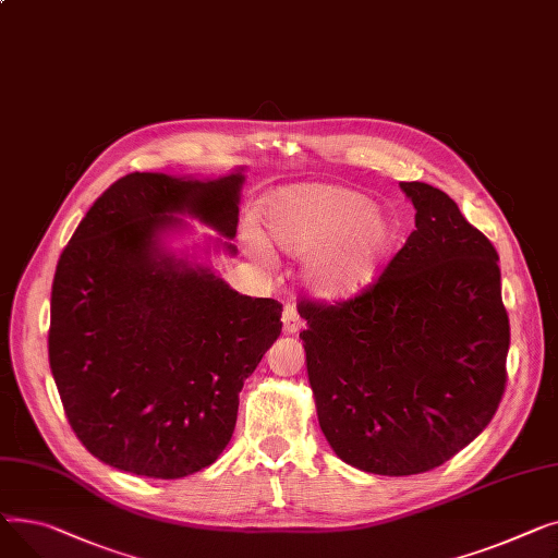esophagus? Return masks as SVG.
I'll return each instance as SVG.
<instances>
[{"instance_id": "34e87169", "label": "esophagus", "mask_w": 558, "mask_h": 558, "mask_svg": "<svg viewBox=\"0 0 558 558\" xmlns=\"http://www.w3.org/2000/svg\"><path fill=\"white\" fill-rule=\"evenodd\" d=\"M281 322H283V333H288V336L304 329V319H302V315L298 313V308H294L292 304H286Z\"/></svg>"}]
</instances>
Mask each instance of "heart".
Masks as SVG:
<instances>
[{
    "label": "heart",
    "mask_w": 558,
    "mask_h": 558,
    "mask_svg": "<svg viewBox=\"0 0 558 558\" xmlns=\"http://www.w3.org/2000/svg\"><path fill=\"white\" fill-rule=\"evenodd\" d=\"M270 241L290 256H304L302 277L315 298L347 302L372 288L401 239L395 214L376 209L369 195L338 184H294L264 203ZM250 252L270 260L264 241Z\"/></svg>",
    "instance_id": "obj_1"
}]
</instances>
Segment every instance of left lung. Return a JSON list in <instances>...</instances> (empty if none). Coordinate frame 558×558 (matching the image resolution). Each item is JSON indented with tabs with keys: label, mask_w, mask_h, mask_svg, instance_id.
I'll return each instance as SVG.
<instances>
[{
	"label": "left lung",
	"mask_w": 558,
	"mask_h": 558,
	"mask_svg": "<svg viewBox=\"0 0 558 558\" xmlns=\"http://www.w3.org/2000/svg\"><path fill=\"white\" fill-rule=\"evenodd\" d=\"M416 229L353 300H302L319 428L342 462L376 475L433 471L494 418L509 317L498 252L425 182H401Z\"/></svg>",
	"instance_id": "8db88e82"
}]
</instances>
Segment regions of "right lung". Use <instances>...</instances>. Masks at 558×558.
<instances>
[{"label": "right lung", "mask_w": 558, "mask_h": 558, "mask_svg": "<svg viewBox=\"0 0 558 558\" xmlns=\"http://www.w3.org/2000/svg\"><path fill=\"white\" fill-rule=\"evenodd\" d=\"M243 182V169L130 173L60 254L49 365L72 430L104 464L178 480L214 464L234 435L239 391L281 333V304L236 292L161 236L191 216L234 239Z\"/></svg>", "instance_id": "right-lung-1"}]
</instances>
